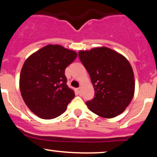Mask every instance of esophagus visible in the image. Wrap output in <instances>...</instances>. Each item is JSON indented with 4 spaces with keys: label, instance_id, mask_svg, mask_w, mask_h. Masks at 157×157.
<instances>
[{
    "label": "esophagus",
    "instance_id": "1",
    "mask_svg": "<svg viewBox=\"0 0 157 157\" xmlns=\"http://www.w3.org/2000/svg\"><path fill=\"white\" fill-rule=\"evenodd\" d=\"M76 90H77V92L79 94H80L81 93V89H80V88H77Z\"/></svg>",
    "mask_w": 157,
    "mask_h": 157
}]
</instances>
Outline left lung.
Segmentation results:
<instances>
[{"label": "left lung", "instance_id": "8db88e82", "mask_svg": "<svg viewBox=\"0 0 157 157\" xmlns=\"http://www.w3.org/2000/svg\"><path fill=\"white\" fill-rule=\"evenodd\" d=\"M79 58L94 88V97L86 102L90 111L112 118L125 111L134 97L133 69L125 57L106 47L80 51Z\"/></svg>", "mask_w": 157, "mask_h": 157}]
</instances>
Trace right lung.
Listing matches in <instances>:
<instances>
[{"label":"right lung","mask_w":157,"mask_h":157,"mask_svg":"<svg viewBox=\"0 0 157 157\" xmlns=\"http://www.w3.org/2000/svg\"><path fill=\"white\" fill-rule=\"evenodd\" d=\"M77 53L60 45H48L27 58L20 75V89L25 103L39 117L60 116L75 97L68 87L65 69Z\"/></svg>","instance_id":"right-lung-1"}]
</instances>
